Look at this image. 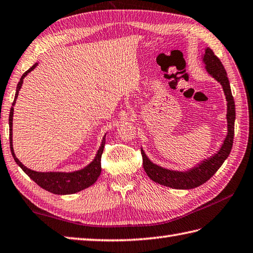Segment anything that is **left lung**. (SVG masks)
Here are the masks:
<instances>
[{
	"label": "left lung",
	"mask_w": 253,
	"mask_h": 253,
	"mask_svg": "<svg viewBox=\"0 0 253 253\" xmlns=\"http://www.w3.org/2000/svg\"><path fill=\"white\" fill-rule=\"evenodd\" d=\"M202 60L205 64V69H206L207 73L221 84L227 101V135L222 142L220 149L211 157L201 161V163L196 164L194 168L182 171L162 168V166L153 163L147 157L144 150L141 147L143 168H144L146 175L153 182L174 189H193L206 183L219 169L223 162L227 160V157L229 156L233 143L236 107L235 100H233L231 93L229 79L227 77V73L223 68L221 61L219 60L217 56H215L213 51L209 47L205 49Z\"/></svg>",
	"instance_id": "8db88e82"
}]
</instances>
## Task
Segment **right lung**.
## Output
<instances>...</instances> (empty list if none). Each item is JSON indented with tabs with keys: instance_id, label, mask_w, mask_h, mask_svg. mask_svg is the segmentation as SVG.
Wrapping results in <instances>:
<instances>
[{
	"instance_id": "right-lung-1",
	"label": "right lung",
	"mask_w": 253,
	"mask_h": 253,
	"mask_svg": "<svg viewBox=\"0 0 253 253\" xmlns=\"http://www.w3.org/2000/svg\"><path fill=\"white\" fill-rule=\"evenodd\" d=\"M38 63L34 64L27 71L23 74V76L20 79V82L17 84L15 98L12 103L11 111H9V119H8V125H9V147H11L12 155L14 157V161L16 162V164L25 171V173L30 176V177L34 180V182L41 186L42 189L48 190L49 193L56 194V195H69L78 193L80 190H84L88 188L89 186L93 185L97 182L100 173H101V155L103 152L104 144H106V135L102 137V142L99 146V150L97 152L96 156L92 160V162L87 166H84V169L74 170V171H36L30 169L26 168L25 165H23L22 162L17 159L15 153H14L13 149V114H14V106H15L16 99L18 97V91H20L23 84V79L31 73L32 70L36 68Z\"/></svg>"
}]
</instances>
